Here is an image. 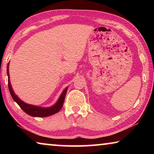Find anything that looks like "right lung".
Segmentation results:
<instances>
[{"mask_svg":"<svg viewBox=\"0 0 154 154\" xmlns=\"http://www.w3.org/2000/svg\"><path fill=\"white\" fill-rule=\"evenodd\" d=\"M9 62L7 65V72L8 75V85L10 94L12 96V98L16 102L18 105H19L21 109L24 111L26 113L32 117H37V118H44V117L50 116L51 115H54L60 110L61 108L63 106V103L65 98V95H66L68 87H66L62 92L61 95L60 96L57 102L54 104V105L49 107H42V106H38L36 105H32L28 104L22 101L18 96L15 94L14 90H13L11 82H10V77H9Z\"/></svg>","mask_w":154,"mask_h":154,"instance_id":"obj_1","label":"right lung"}]
</instances>
